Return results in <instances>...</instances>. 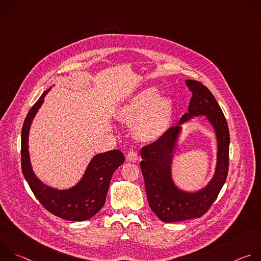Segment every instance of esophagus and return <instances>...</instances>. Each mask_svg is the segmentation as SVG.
Here are the masks:
<instances>
[{"instance_id": "obj_1", "label": "esophagus", "mask_w": 261, "mask_h": 261, "mask_svg": "<svg viewBox=\"0 0 261 261\" xmlns=\"http://www.w3.org/2000/svg\"><path fill=\"white\" fill-rule=\"evenodd\" d=\"M127 160L129 162H137L139 160V157H138V154L134 151H130L128 154H127Z\"/></svg>"}]
</instances>
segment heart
<instances>
[{
  "mask_svg": "<svg viewBox=\"0 0 261 261\" xmlns=\"http://www.w3.org/2000/svg\"><path fill=\"white\" fill-rule=\"evenodd\" d=\"M172 114V102L167 96H158L154 87L146 88L132 97L118 110V119L134 124L135 136L142 141L158 139L167 129Z\"/></svg>",
  "mask_w": 261,
  "mask_h": 261,
  "instance_id": "obj_1",
  "label": "heart"
}]
</instances>
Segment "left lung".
I'll list each match as a JSON object with an SVG mask.
<instances>
[{
	"label": "left lung",
	"instance_id": "1",
	"mask_svg": "<svg viewBox=\"0 0 261 261\" xmlns=\"http://www.w3.org/2000/svg\"><path fill=\"white\" fill-rule=\"evenodd\" d=\"M193 93L188 113L157 141L141 148L140 162L148 205L163 222L172 223L199 218L211 207L224 185L229 162V131L224 115L213 94L201 83L187 80ZM204 116L212 126L217 141V159L213 177L196 192L179 189L172 176V159L182 125L194 117Z\"/></svg>",
	"mask_w": 261,
	"mask_h": 261
}]
</instances>
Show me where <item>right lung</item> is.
I'll return each instance as SVG.
<instances>
[{
	"mask_svg": "<svg viewBox=\"0 0 261 261\" xmlns=\"http://www.w3.org/2000/svg\"><path fill=\"white\" fill-rule=\"evenodd\" d=\"M51 88L46 90L30 109L21 130V170L31 190L51 214L68 221H85L95 216L104 205L111 176L125 161L120 150L95 155L82 178L70 188L59 189L44 184L34 172L30 152L29 134L34 118Z\"/></svg>",
	"mask_w": 261,
	"mask_h": 261,
	"instance_id": "add662e5",
	"label": "right lung"
}]
</instances>
